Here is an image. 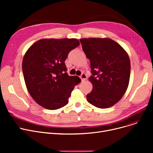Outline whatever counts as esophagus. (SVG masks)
<instances>
[{
	"label": "esophagus",
	"instance_id": "1",
	"mask_svg": "<svg viewBox=\"0 0 153 153\" xmlns=\"http://www.w3.org/2000/svg\"><path fill=\"white\" fill-rule=\"evenodd\" d=\"M80 77H81L82 81H85V80H86L87 78V76L86 75L85 73H84V72H82V74L81 75V76H80Z\"/></svg>",
	"mask_w": 153,
	"mask_h": 153
}]
</instances>
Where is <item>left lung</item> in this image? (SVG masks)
I'll list each match as a JSON object with an SVG mask.
<instances>
[{"label": "left lung", "mask_w": 153, "mask_h": 153, "mask_svg": "<svg viewBox=\"0 0 153 153\" xmlns=\"http://www.w3.org/2000/svg\"><path fill=\"white\" fill-rule=\"evenodd\" d=\"M82 50L90 59L93 85L86 97L100 108L113 106L122 99L129 84V56L118 43L110 38L80 39Z\"/></svg>", "instance_id": "8db88e82"}]
</instances>
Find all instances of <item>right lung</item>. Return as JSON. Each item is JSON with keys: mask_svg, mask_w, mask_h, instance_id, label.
<instances>
[{"mask_svg": "<svg viewBox=\"0 0 153 153\" xmlns=\"http://www.w3.org/2000/svg\"><path fill=\"white\" fill-rule=\"evenodd\" d=\"M80 45L75 38L43 39L32 45L22 62V71L28 92L39 105L48 110L67 105L78 76L66 72L64 61L69 52Z\"/></svg>", "mask_w": 153, "mask_h": 153, "instance_id": "obj_1", "label": "right lung"}]
</instances>
